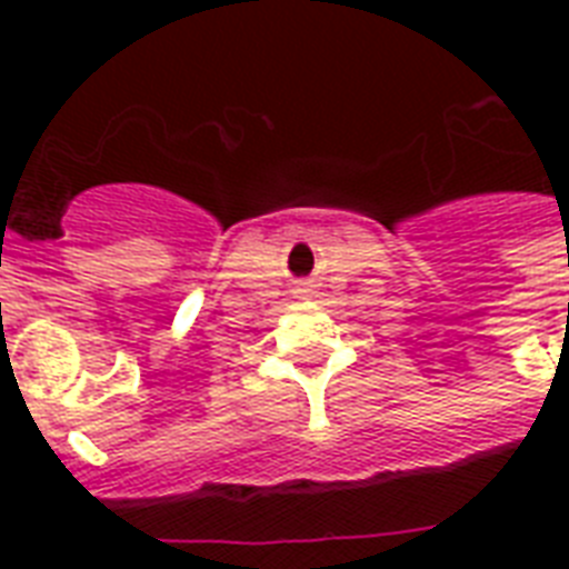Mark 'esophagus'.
<instances>
[{
    "instance_id": "34e87169",
    "label": "esophagus",
    "mask_w": 569,
    "mask_h": 569,
    "mask_svg": "<svg viewBox=\"0 0 569 569\" xmlns=\"http://www.w3.org/2000/svg\"><path fill=\"white\" fill-rule=\"evenodd\" d=\"M298 292L303 295V292H310V289H307V283H301V286H298Z\"/></svg>"
}]
</instances>
